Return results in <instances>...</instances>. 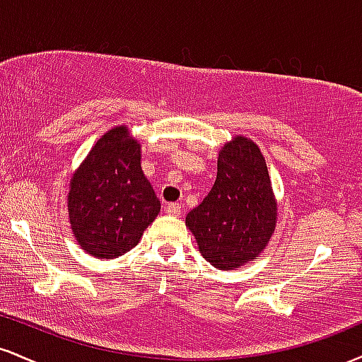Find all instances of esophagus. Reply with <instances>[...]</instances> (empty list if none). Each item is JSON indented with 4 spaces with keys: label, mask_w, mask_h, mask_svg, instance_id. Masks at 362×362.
Returning <instances> with one entry per match:
<instances>
[{
    "label": "esophagus",
    "mask_w": 362,
    "mask_h": 362,
    "mask_svg": "<svg viewBox=\"0 0 362 362\" xmlns=\"http://www.w3.org/2000/svg\"><path fill=\"white\" fill-rule=\"evenodd\" d=\"M165 211L170 216H180V211H182V204H177V202H172V204H168L165 207Z\"/></svg>",
    "instance_id": "34e87169"
}]
</instances>
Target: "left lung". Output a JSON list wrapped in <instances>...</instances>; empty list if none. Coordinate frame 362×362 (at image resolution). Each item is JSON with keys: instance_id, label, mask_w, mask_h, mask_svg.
Segmentation results:
<instances>
[{"instance_id": "8db88e82", "label": "left lung", "mask_w": 362, "mask_h": 362, "mask_svg": "<svg viewBox=\"0 0 362 362\" xmlns=\"http://www.w3.org/2000/svg\"><path fill=\"white\" fill-rule=\"evenodd\" d=\"M276 221L265 158L252 139L235 136L219 151L213 189L187 214V228L211 265L233 271L264 252Z\"/></svg>"}]
</instances>
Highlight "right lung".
Masks as SVG:
<instances>
[{
	"mask_svg": "<svg viewBox=\"0 0 362 362\" xmlns=\"http://www.w3.org/2000/svg\"><path fill=\"white\" fill-rule=\"evenodd\" d=\"M160 207L141 170V144L126 126L97 141L69 184L73 235L97 259H117L134 248Z\"/></svg>",
	"mask_w": 362,
	"mask_h": 362,
	"instance_id": "add662e5",
	"label": "right lung"
}]
</instances>
